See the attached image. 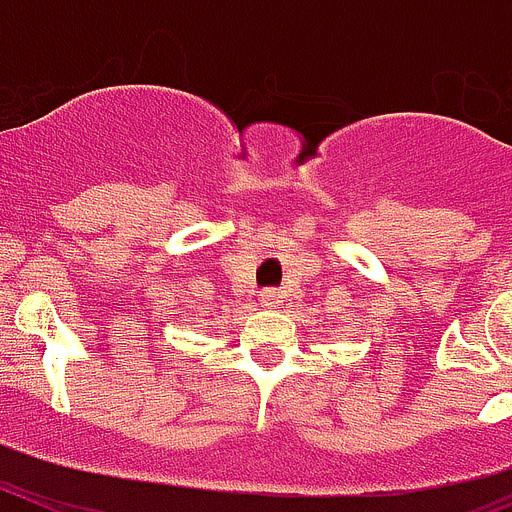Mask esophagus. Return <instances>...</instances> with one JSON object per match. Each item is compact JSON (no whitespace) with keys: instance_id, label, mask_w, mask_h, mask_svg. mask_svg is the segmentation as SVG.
<instances>
[{"instance_id":"esophagus-1","label":"esophagus","mask_w":512,"mask_h":512,"mask_svg":"<svg viewBox=\"0 0 512 512\" xmlns=\"http://www.w3.org/2000/svg\"><path fill=\"white\" fill-rule=\"evenodd\" d=\"M262 303H265V306H278V303H280V290H275V288H265V290H262Z\"/></svg>"}]
</instances>
